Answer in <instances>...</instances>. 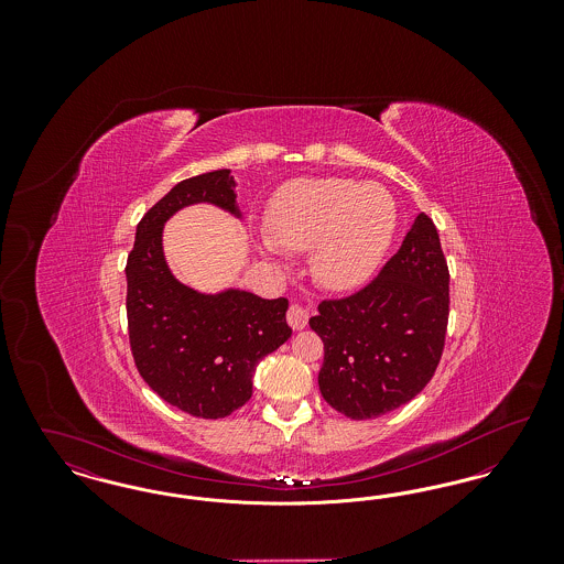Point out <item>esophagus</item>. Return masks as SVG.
Segmentation results:
<instances>
[{"label": "esophagus", "mask_w": 564, "mask_h": 564, "mask_svg": "<svg viewBox=\"0 0 564 564\" xmlns=\"http://www.w3.org/2000/svg\"><path fill=\"white\" fill-rule=\"evenodd\" d=\"M288 323L292 325V329H304L308 323V311L302 304H292L288 311Z\"/></svg>", "instance_id": "esophagus-1"}]
</instances>
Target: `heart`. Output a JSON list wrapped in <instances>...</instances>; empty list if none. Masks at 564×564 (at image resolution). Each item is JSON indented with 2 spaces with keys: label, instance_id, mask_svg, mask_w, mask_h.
I'll use <instances>...</instances> for the list:
<instances>
[{
  "label": "heart",
  "instance_id": "1",
  "mask_svg": "<svg viewBox=\"0 0 564 564\" xmlns=\"http://www.w3.org/2000/svg\"><path fill=\"white\" fill-rule=\"evenodd\" d=\"M258 251L281 262L283 251L311 252L315 281L334 292L366 283L391 249L398 205L389 189L343 177L294 180L276 189L264 214Z\"/></svg>",
  "mask_w": 564,
  "mask_h": 564
}]
</instances>
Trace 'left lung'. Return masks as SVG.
<instances>
[{"label": "left lung", "instance_id": "8db88e82", "mask_svg": "<svg viewBox=\"0 0 564 564\" xmlns=\"http://www.w3.org/2000/svg\"><path fill=\"white\" fill-rule=\"evenodd\" d=\"M448 281L437 230L419 214L370 285L345 300H325L311 317L325 349L323 400L364 421L416 398L444 349Z\"/></svg>", "mask_w": 564, "mask_h": 564}]
</instances>
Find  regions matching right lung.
<instances>
[{
    "instance_id": "obj_1",
    "label": "right lung",
    "mask_w": 564,
    "mask_h": 564,
    "mask_svg": "<svg viewBox=\"0 0 564 564\" xmlns=\"http://www.w3.org/2000/svg\"><path fill=\"white\" fill-rule=\"evenodd\" d=\"M200 203L242 219L230 169L180 182L139 221L127 262L129 338L139 375L164 402L192 416L224 419L251 398L258 364L290 340V304L239 288L203 294L171 272L164 224Z\"/></svg>"
}]
</instances>
